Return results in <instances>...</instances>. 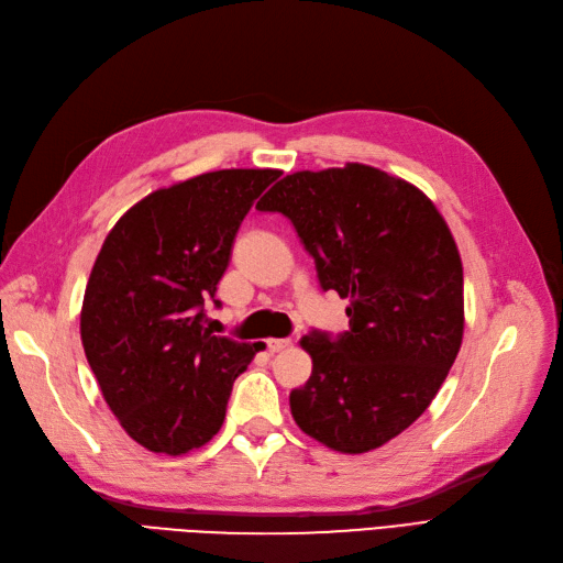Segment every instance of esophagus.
Here are the masks:
<instances>
[{"label": "esophagus", "instance_id": "obj_1", "mask_svg": "<svg viewBox=\"0 0 563 563\" xmlns=\"http://www.w3.org/2000/svg\"><path fill=\"white\" fill-rule=\"evenodd\" d=\"M288 345H291V340H288V338H269V340H267V350H269L272 354L286 350Z\"/></svg>", "mask_w": 563, "mask_h": 563}]
</instances>
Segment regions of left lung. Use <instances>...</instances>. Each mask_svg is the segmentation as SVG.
<instances>
[{"instance_id":"8db88e82","label":"left lung","mask_w":563,"mask_h":563,"mask_svg":"<svg viewBox=\"0 0 563 563\" xmlns=\"http://www.w3.org/2000/svg\"><path fill=\"white\" fill-rule=\"evenodd\" d=\"M255 209L291 220L323 291L350 300V331L300 340L312 376L288 397L294 420L338 453L387 444L432 404L463 343L446 220L416 185L366 164L286 176Z\"/></svg>"}]
</instances>
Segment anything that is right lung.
Instances as JSON below:
<instances>
[{"instance_id": "1", "label": "right lung", "mask_w": 563, "mask_h": 563, "mask_svg": "<svg viewBox=\"0 0 563 563\" xmlns=\"http://www.w3.org/2000/svg\"><path fill=\"white\" fill-rule=\"evenodd\" d=\"M277 168H223L147 195L106 236L84 291L81 345L124 432L183 455L223 428L232 383L261 343L201 327L236 230Z\"/></svg>"}]
</instances>
